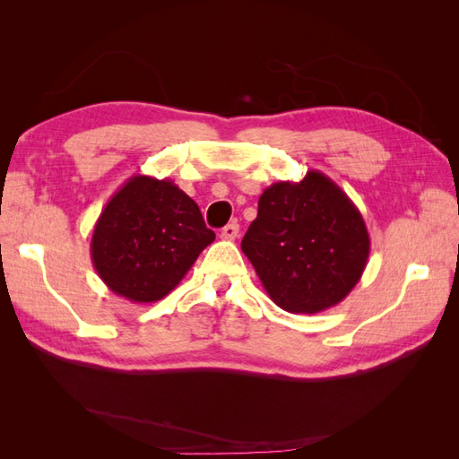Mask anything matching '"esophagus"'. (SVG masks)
Here are the masks:
<instances>
[{
    "mask_svg": "<svg viewBox=\"0 0 459 459\" xmlns=\"http://www.w3.org/2000/svg\"><path fill=\"white\" fill-rule=\"evenodd\" d=\"M238 235H239V224H235V221H231V224H228L226 228H221L220 231V238L226 241H233Z\"/></svg>",
    "mask_w": 459,
    "mask_h": 459,
    "instance_id": "34e87169",
    "label": "esophagus"
}]
</instances>
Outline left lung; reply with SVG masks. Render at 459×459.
I'll list each match as a JSON object with an SVG mask.
<instances>
[{
    "mask_svg": "<svg viewBox=\"0 0 459 459\" xmlns=\"http://www.w3.org/2000/svg\"><path fill=\"white\" fill-rule=\"evenodd\" d=\"M277 307L316 314L356 287L369 258L366 221L349 195L317 170L264 189L241 241Z\"/></svg>",
    "mask_w": 459,
    "mask_h": 459,
    "instance_id": "1",
    "label": "left lung"
}]
</instances>
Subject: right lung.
<instances>
[{
	"label": "right lung",
	"instance_id": "right-lung-1",
	"mask_svg": "<svg viewBox=\"0 0 459 459\" xmlns=\"http://www.w3.org/2000/svg\"><path fill=\"white\" fill-rule=\"evenodd\" d=\"M216 239L197 203L172 179L132 176L105 204L91 235L103 283L130 302H157Z\"/></svg>",
	"mask_w": 459,
	"mask_h": 459
}]
</instances>
